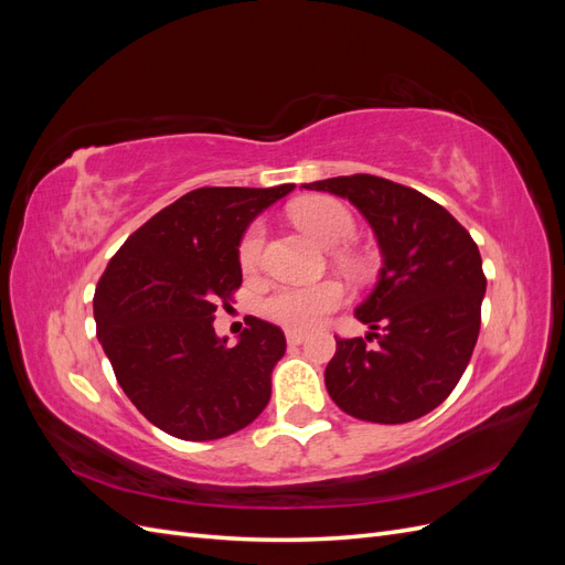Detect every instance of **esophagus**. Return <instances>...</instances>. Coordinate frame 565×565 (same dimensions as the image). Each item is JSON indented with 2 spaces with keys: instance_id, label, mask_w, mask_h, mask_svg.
<instances>
[{
  "instance_id": "obj_1",
  "label": "esophagus",
  "mask_w": 565,
  "mask_h": 565,
  "mask_svg": "<svg viewBox=\"0 0 565 565\" xmlns=\"http://www.w3.org/2000/svg\"><path fill=\"white\" fill-rule=\"evenodd\" d=\"M303 341H306V332H301V330H287V344L297 347V344H303Z\"/></svg>"
}]
</instances>
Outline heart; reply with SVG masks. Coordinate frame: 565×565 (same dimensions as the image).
Returning <instances> with one entry per match:
<instances>
[{"label": "heart", "instance_id": "obj_1", "mask_svg": "<svg viewBox=\"0 0 565 565\" xmlns=\"http://www.w3.org/2000/svg\"><path fill=\"white\" fill-rule=\"evenodd\" d=\"M295 221L320 245L337 247L353 237L355 221L344 204L332 198H311L295 207ZM266 228L262 221H252L237 243V264L243 273H254L262 264ZM349 268L353 262L344 259ZM347 292L337 280H322L313 285H278L262 299V313L289 330H311L344 303Z\"/></svg>", "mask_w": 565, "mask_h": 565}]
</instances>
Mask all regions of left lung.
<instances>
[{
  "label": "left lung",
  "instance_id": "1",
  "mask_svg": "<svg viewBox=\"0 0 565 565\" xmlns=\"http://www.w3.org/2000/svg\"><path fill=\"white\" fill-rule=\"evenodd\" d=\"M351 200L384 254L380 282L358 306L370 334L337 337L324 386L347 415L405 424L446 401L481 330L483 262L473 237L438 202L372 174L303 183ZM379 339L377 348L366 341Z\"/></svg>",
  "mask_w": 565,
  "mask_h": 565
}]
</instances>
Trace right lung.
<instances>
[{
  "instance_id": "add662e5",
  "label": "right lung",
  "mask_w": 565,
  "mask_h": 565,
  "mask_svg": "<svg viewBox=\"0 0 565 565\" xmlns=\"http://www.w3.org/2000/svg\"><path fill=\"white\" fill-rule=\"evenodd\" d=\"M292 188L185 193L134 231L100 276L96 337L127 398L164 434L216 440L268 405L270 374L287 349L282 330L247 316L228 349L214 313L243 285L237 243L249 221Z\"/></svg>"
}]
</instances>
